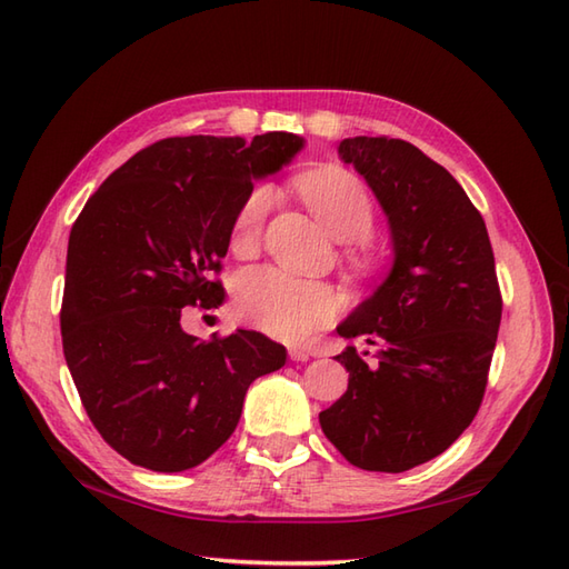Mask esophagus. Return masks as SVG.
Returning <instances> with one entry per match:
<instances>
[{
    "mask_svg": "<svg viewBox=\"0 0 569 569\" xmlns=\"http://www.w3.org/2000/svg\"><path fill=\"white\" fill-rule=\"evenodd\" d=\"M288 356H290V361H308L310 359V353L300 347H290Z\"/></svg>",
    "mask_w": 569,
    "mask_h": 569,
    "instance_id": "esophagus-1",
    "label": "esophagus"
}]
</instances>
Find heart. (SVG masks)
<instances>
[{"label":"heart","mask_w":569,"mask_h":569,"mask_svg":"<svg viewBox=\"0 0 569 569\" xmlns=\"http://www.w3.org/2000/svg\"><path fill=\"white\" fill-rule=\"evenodd\" d=\"M298 191L317 222L341 242V263L353 273L376 271L380 263V247L371 237L376 203L366 183L345 169H320L302 177ZM271 201L269 187H254L242 198L230 237L234 254L257 252ZM234 312L271 337L300 341L332 320L337 298L325 283L302 281L271 267H254L237 276Z\"/></svg>","instance_id":"1"}]
</instances>
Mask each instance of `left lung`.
<instances>
[{"mask_svg": "<svg viewBox=\"0 0 569 569\" xmlns=\"http://www.w3.org/2000/svg\"><path fill=\"white\" fill-rule=\"evenodd\" d=\"M388 213L395 267L337 327L378 347L368 361L337 356L349 388L320 425L351 466L405 472L441 456L478 415L501 320L495 254L480 210L460 183L412 142L341 140Z\"/></svg>", "mask_w": 569, "mask_h": 569, "instance_id": "obj_1", "label": "left lung"}]
</instances>
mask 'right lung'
<instances>
[{
	"instance_id": "add662e5",
	"label": "right lung",
	"mask_w": 569,
	"mask_h": 569,
	"mask_svg": "<svg viewBox=\"0 0 569 569\" xmlns=\"http://www.w3.org/2000/svg\"><path fill=\"white\" fill-rule=\"evenodd\" d=\"M302 148L293 133L164 138L118 167L74 220L62 351L91 425L130 463L181 472L230 439L247 388L286 349L259 332L198 339L191 308H218L234 213L254 179Z\"/></svg>"
}]
</instances>
